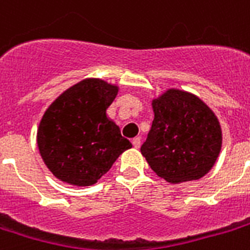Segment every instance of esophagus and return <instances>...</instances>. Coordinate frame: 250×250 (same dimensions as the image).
I'll return each mask as SVG.
<instances>
[{"mask_svg": "<svg viewBox=\"0 0 250 250\" xmlns=\"http://www.w3.org/2000/svg\"><path fill=\"white\" fill-rule=\"evenodd\" d=\"M140 144H142V139L140 138H135L132 140V146L136 148V149H139L140 148Z\"/></svg>", "mask_w": 250, "mask_h": 250, "instance_id": "obj_1", "label": "esophagus"}]
</instances>
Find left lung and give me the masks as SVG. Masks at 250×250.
<instances>
[{
    "label": "left lung",
    "instance_id": "1",
    "mask_svg": "<svg viewBox=\"0 0 250 250\" xmlns=\"http://www.w3.org/2000/svg\"><path fill=\"white\" fill-rule=\"evenodd\" d=\"M152 107L155 119L142 146L152 170L170 184L199 180L214 167L222 128L214 111L197 95L169 89Z\"/></svg>",
    "mask_w": 250,
    "mask_h": 250
}]
</instances>
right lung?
<instances>
[{
  "label": "right lung",
  "instance_id": "right-lung-1",
  "mask_svg": "<svg viewBox=\"0 0 250 250\" xmlns=\"http://www.w3.org/2000/svg\"><path fill=\"white\" fill-rule=\"evenodd\" d=\"M118 86L83 80L53 101L42 118L38 146L43 161L62 182L94 185L132 144L106 115Z\"/></svg>",
  "mask_w": 250,
  "mask_h": 250
}]
</instances>
